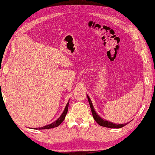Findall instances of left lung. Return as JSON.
Returning <instances> with one entry per match:
<instances>
[{
	"mask_svg": "<svg viewBox=\"0 0 155 155\" xmlns=\"http://www.w3.org/2000/svg\"><path fill=\"white\" fill-rule=\"evenodd\" d=\"M87 98H88V101H89V103L91 110V111H92V114H93L94 120L96 121V122L99 125L101 126H104V127H106V128H122V127H124V126H125L126 125H127V124H128V123H126V124H114V123H112L111 122H109V121H107V120H104L103 118L100 117L96 113L95 109H94V107H93L92 102H91V101L88 95H87Z\"/></svg>",
	"mask_w": 155,
	"mask_h": 155,
	"instance_id": "left-lung-1",
	"label": "left lung"
}]
</instances>
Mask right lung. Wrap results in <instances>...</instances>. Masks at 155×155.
I'll use <instances>...</instances> for the list:
<instances>
[{
    "label": "right lung",
    "instance_id": "1",
    "mask_svg": "<svg viewBox=\"0 0 155 155\" xmlns=\"http://www.w3.org/2000/svg\"><path fill=\"white\" fill-rule=\"evenodd\" d=\"M68 104L69 102L67 103V104H66V107L64 110L63 113L62 114L61 116H60V117L57 120H56L55 122H54L53 123H51L50 124H48V125H46L45 126L41 127V128H35L34 129L35 130H44V129H50V128H55V127H58V126L60 124H61L64 120L65 119V117L66 116V114H67L68 112Z\"/></svg>",
    "mask_w": 155,
    "mask_h": 155
}]
</instances>
